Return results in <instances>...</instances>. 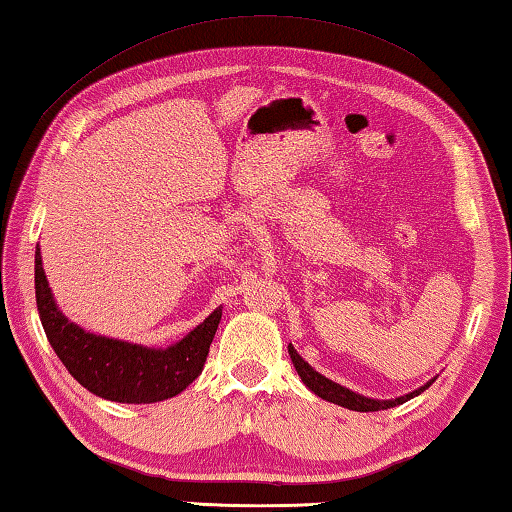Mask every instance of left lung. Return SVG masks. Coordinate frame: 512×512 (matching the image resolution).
Here are the masks:
<instances>
[{
  "label": "left lung",
  "instance_id": "8db88e82",
  "mask_svg": "<svg viewBox=\"0 0 512 512\" xmlns=\"http://www.w3.org/2000/svg\"><path fill=\"white\" fill-rule=\"evenodd\" d=\"M289 354H291V361H293V366H296L300 379L305 381V386L309 388V391H314L318 397H323V400L332 402V404H339V406H343V409H350V411H384V409H391V406L404 404L406 400H411V397L420 395L422 391H427V388L433 384V379H431L424 386H420L418 391H413L409 395H402V397H395V400H370V397H363L359 393L350 391V388H343L341 384H336V381L320 375V372L311 368L309 363L302 359L296 350H293L291 343H289Z\"/></svg>",
  "mask_w": 512,
  "mask_h": 512
}]
</instances>
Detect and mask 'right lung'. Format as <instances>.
<instances>
[{
	"instance_id": "add662e5",
	"label": "right lung",
	"mask_w": 512,
	"mask_h": 512,
	"mask_svg": "<svg viewBox=\"0 0 512 512\" xmlns=\"http://www.w3.org/2000/svg\"><path fill=\"white\" fill-rule=\"evenodd\" d=\"M36 302L45 334L58 359L83 388L110 402L151 404L183 393L201 375L221 320V307L167 350L97 336L63 316L51 296L36 248Z\"/></svg>"
}]
</instances>
